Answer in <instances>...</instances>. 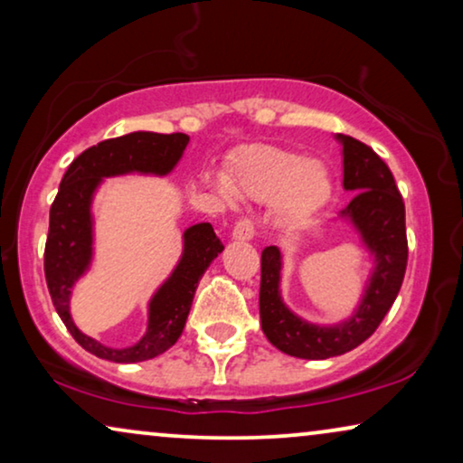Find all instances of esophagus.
Masks as SVG:
<instances>
[{"instance_id": "obj_1", "label": "esophagus", "mask_w": 463, "mask_h": 463, "mask_svg": "<svg viewBox=\"0 0 463 463\" xmlns=\"http://www.w3.org/2000/svg\"><path fill=\"white\" fill-rule=\"evenodd\" d=\"M232 236L236 240H250L252 236H255V221H252L250 217L238 219V223L233 225Z\"/></svg>"}]
</instances>
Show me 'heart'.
<instances>
[{"mask_svg":"<svg viewBox=\"0 0 463 463\" xmlns=\"http://www.w3.org/2000/svg\"><path fill=\"white\" fill-rule=\"evenodd\" d=\"M230 185L259 202L282 198V213L290 221L309 217L331 195V179L318 162L278 147L246 151L233 168Z\"/></svg>","mask_w":463,"mask_h":463,"instance_id":"b5f03b06","label":"heart"}]
</instances>
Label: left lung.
Returning <instances> with one entry per match:
<instances>
[{
  "instance_id": "8db88e82",
  "label": "left lung",
  "mask_w": 463,
  "mask_h": 463,
  "mask_svg": "<svg viewBox=\"0 0 463 463\" xmlns=\"http://www.w3.org/2000/svg\"><path fill=\"white\" fill-rule=\"evenodd\" d=\"M344 145V187L354 198L341 208V217L354 221L364 242L375 252L377 268L356 314L337 326H316L297 318L280 299V250L265 246L261 252L259 314L265 337L288 356L325 360L358 347L371 337L390 312L407 271V227L404 202L394 175L369 145L354 137H339Z\"/></svg>"
}]
</instances>
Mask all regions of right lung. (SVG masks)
<instances>
[{
	"instance_id": "obj_1",
	"label": "right lung",
	"mask_w": 463,
	"mask_h": 463,
	"mask_svg": "<svg viewBox=\"0 0 463 463\" xmlns=\"http://www.w3.org/2000/svg\"><path fill=\"white\" fill-rule=\"evenodd\" d=\"M189 137L183 132L157 135V132H130V135L107 138L92 145L69 164L62 176L59 194L50 206V227L43 250V274L52 297V303L65 322L73 339L94 356L111 363H143L160 356L170 345L176 344L198 282L214 257L223 250V242L217 238L211 223H198L185 232V252L176 265L168 282L157 290L149 306V328L137 345L126 350L100 345L99 341L86 337L73 325L69 314L71 287L90 263L92 255V221L90 198L100 176L138 173L166 175L179 162Z\"/></svg>"
}]
</instances>
